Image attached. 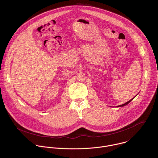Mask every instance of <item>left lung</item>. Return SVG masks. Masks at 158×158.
<instances>
[{
    "label": "left lung",
    "mask_w": 158,
    "mask_h": 158,
    "mask_svg": "<svg viewBox=\"0 0 158 158\" xmlns=\"http://www.w3.org/2000/svg\"><path fill=\"white\" fill-rule=\"evenodd\" d=\"M133 100V98H132V99H131V100H130V101H128V102H127V103H124V104H123V105H119V106H118V107H122V106H125V105H127V104H128V103H130V102H131V100Z\"/></svg>",
    "instance_id": "obj_1"
}]
</instances>
